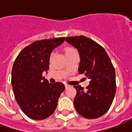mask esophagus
I'll return each instance as SVG.
<instances>
[{"mask_svg":"<svg viewBox=\"0 0 132 132\" xmlns=\"http://www.w3.org/2000/svg\"><path fill=\"white\" fill-rule=\"evenodd\" d=\"M70 85H69V84H67V83H66L65 84V87H66V88H69V87H70Z\"/></svg>","mask_w":132,"mask_h":132,"instance_id":"34e87169","label":"esophagus"}]
</instances>
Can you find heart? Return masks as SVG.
<instances>
[{"label": "heart", "mask_w": 132, "mask_h": 132, "mask_svg": "<svg viewBox=\"0 0 132 132\" xmlns=\"http://www.w3.org/2000/svg\"><path fill=\"white\" fill-rule=\"evenodd\" d=\"M65 54H73V53H76L77 52L76 49L73 48V47H71V46H69V47H66L65 48Z\"/></svg>", "instance_id": "heart-1"}]
</instances>
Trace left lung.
Returning <instances> with one entry per match:
<instances>
[{"label":"left lung","instance_id":"left-lung-1","mask_svg":"<svg viewBox=\"0 0 132 132\" xmlns=\"http://www.w3.org/2000/svg\"><path fill=\"white\" fill-rule=\"evenodd\" d=\"M66 41L79 52L78 72L85 74L90 84L84 90H76L73 104L77 112L87 119H96L105 114L110 108L116 93L115 71L105 49L90 38L80 35L66 37Z\"/></svg>","mask_w":132,"mask_h":132}]
</instances>
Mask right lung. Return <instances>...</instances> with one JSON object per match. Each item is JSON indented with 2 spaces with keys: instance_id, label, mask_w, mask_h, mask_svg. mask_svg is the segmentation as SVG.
Segmentation results:
<instances>
[{
  "instance_id": "obj_1",
  "label": "right lung",
  "mask_w": 132,
  "mask_h": 132,
  "mask_svg": "<svg viewBox=\"0 0 132 132\" xmlns=\"http://www.w3.org/2000/svg\"><path fill=\"white\" fill-rule=\"evenodd\" d=\"M65 37L35 41L22 50L14 61L11 83L16 101L30 119L42 120L51 116L65 86L62 83H49L42 76L49 67L52 50Z\"/></svg>"
}]
</instances>
